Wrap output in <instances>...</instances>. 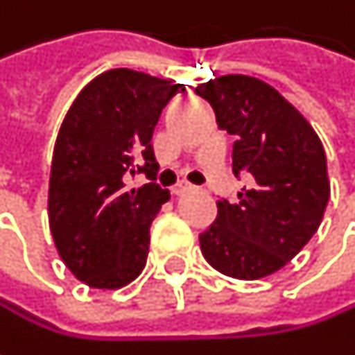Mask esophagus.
Listing matches in <instances>:
<instances>
[{"label": "esophagus", "instance_id": "34e87169", "mask_svg": "<svg viewBox=\"0 0 355 355\" xmlns=\"http://www.w3.org/2000/svg\"><path fill=\"white\" fill-rule=\"evenodd\" d=\"M193 189H195V187L189 184V182H178V184H175L173 193H175V195H184V193H189V191H193Z\"/></svg>", "mask_w": 355, "mask_h": 355}]
</instances>
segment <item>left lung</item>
Masks as SVG:
<instances>
[{"label":"left lung","instance_id":"obj_1","mask_svg":"<svg viewBox=\"0 0 355 355\" xmlns=\"http://www.w3.org/2000/svg\"><path fill=\"white\" fill-rule=\"evenodd\" d=\"M218 125L236 135L232 168L254 178L239 203L218 201L199 234L205 261L224 275L261 279L288 265L319 230L331 187L317 131L273 86L243 73L197 86Z\"/></svg>","mask_w":355,"mask_h":355}]
</instances>
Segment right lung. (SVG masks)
<instances>
[{
  "mask_svg": "<svg viewBox=\"0 0 355 355\" xmlns=\"http://www.w3.org/2000/svg\"><path fill=\"white\" fill-rule=\"evenodd\" d=\"M178 92L184 84L108 69L82 88L61 123L49 178V228L67 269L90 288L119 290L146 267L152 220L171 193L156 182L129 189L127 178L154 177L152 133Z\"/></svg>",
  "mask_w": 355,
  "mask_h": 355,
  "instance_id": "obj_1",
  "label": "right lung"
}]
</instances>
